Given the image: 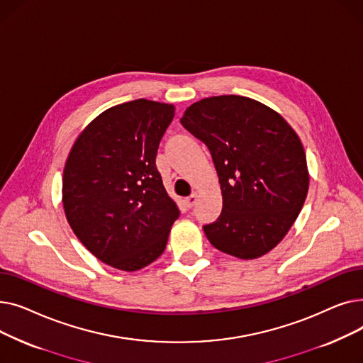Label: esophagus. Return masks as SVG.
Here are the masks:
<instances>
[{
	"label": "esophagus",
	"instance_id": "obj_1",
	"mask_svg": "<svg viewBox=\"0 0 363 363\" xmlns=\"http://www.w3.org/2000/svg\"><path fill=\"white\" fill-rule=\"evenodd\" d=\"M197 193H193L191 196H189V197H186L184 201H185V206L186 207H193L194 204H196V201H197Z\"/></svg>",
	"mask_w": 363,
	"mask_h": 363
}]
</instances>
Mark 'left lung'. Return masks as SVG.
Returning <instances> with one entry per match:
<instances>
[{
    "instance_id": "1",
    "label": "left lung",
    "mask_w": 363,
    "mask_h": 363,
    "mask_svg": "<svg viewBox=\"0 0 363 363\" xmlns=\"http://www.w3.org/2000/svg\"><path fill=\"white\" fill-rule=\"evenodd\" d=\"M182 126L203 141L218 172L222 213L204 225L218 250L257 259L287 235L309 189L306 155L279 113L241 95H219L189 106Z\"/></svg>"
}]
</instances>
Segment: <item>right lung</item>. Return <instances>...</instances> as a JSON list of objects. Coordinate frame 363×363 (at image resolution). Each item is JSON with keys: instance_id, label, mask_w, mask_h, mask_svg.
I'll use <instances>...</instances> for the list:
<instances>
[{"instance_id": "obj_1", "label": "right lung", "mask_w": 363, "mask_h": 363, "mask_svg": "<svg viewBox=\"0 0 363 363\" xmlns=\"http://www.w3.org/2000/svg\"><path fill=\"white\" fill-rule=\"evenodd\" d=\"M172 104L133 100L99 114L63 170V207L74 235L111 268L133 272L166 249L179 216L156 167Z\"/></svg>"}]
</instances>
